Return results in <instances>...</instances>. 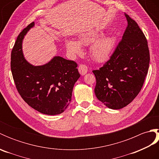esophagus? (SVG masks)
Returning a JSON list of instances; mask_svg holds the SVG:
<instances>
[{
  "label": "esophagus",
  "mask_w": 159,
  "mask_h": 159,
  "mask_svg": "<svg viewBox=\"0 0 159 159\" xmlns=\"http://www.w3.org/2000/svg\"><path fill=\"white\" fill-rule=\"evenodd\" d=\"M79 73L81 74L82 76H83V75H85V74H87V71H88V68H87V67L85 66V65H80L79 66Z\"/></svg>",
  "instance_id": "esophagus-1"
}]
</instances>
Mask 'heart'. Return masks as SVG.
Here are the masks:
<instances>
[{"label":"heart","mask_w":159,"mask_h":159,"mask_svg":"<svg viewBox=\"0 0 159 159\" xmlns=\"http://www.w3.org/2000/svg\"><path fill=\"white\" fill-rule=\"evenodd\" d=\"M102 33L85 32L80 33L79 41L67 39L66 41V47L70 55L73 56L82 53L83 46L89 45V52L92 58L98 62H102L110 58L116 48V39L112 35L102 36Z\"/></svg>","instance_id":"obj_1"}]
</instances>
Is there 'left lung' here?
I'll use <instances>...</instances> for the list:
<instances>
[{
    "mask_svg": "<svg viewBox=\"0 0 159 159\" xmlns=\"http://www.w3.org/2000/svg\"><path fill=\"white\" fill-rule=\"evenodd\" d=\"M128 26L110 59L93 70L98 99L111 109L127 106L139 93L149 68L147 39L137 23L125 13Z\"/></svg>",
    "mask_w": 159,
    "mask_h": 159,
    "instance_id": "1",
    "label": "left lung"
}]
</instances>
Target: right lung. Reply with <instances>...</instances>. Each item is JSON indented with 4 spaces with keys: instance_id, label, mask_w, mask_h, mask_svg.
<instances>
[{
    "instance_id": "obj_1",
    "label": "right lung",
    "mask_w": 159,
    "mask_h": 159,
    "mask_svg": "<svg viewBox=\"0 0 159 159\" xmlns=\"http://www.w3.org/2000/svg\"><path fill=\"white\" fill-rule=\"evenodd\" d=\"M35 25L32 22L17 38L11 55V70L15 85L22 99L43 114L62 113L68 107L74 84L79 79L74 61L55 56L42 66H33L24 57L22 41Z\"/></svg>"
}]
</instances>
